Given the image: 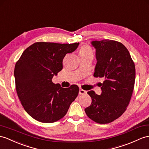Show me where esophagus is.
<instances>
[{
  "label": "esophagus",
  "mask_w": 149,
  "mask_h": 149,
  "mask_svg": "<svg viewBox=\"0 0 149 149\" xmlns=\"http://www.w3.org/2000/svg\"><path fill=\"white\" fill-rule=\"evenodd\" d=\"M86 93V91L83 89H79V95H84V94Z\"/></svg>",
  "instance_id": "1"
}]
</instances>
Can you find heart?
Returning <instances> with one entry per match:
<instances>
[{"label": "heart", "mask_w": 149, "mask_h": 149, "mask_svg": "<svg viewBox=\"0 0 149 149\" xmlns=\"http://www.w3.org/2000/svg\"><path fill=\"white\" fill-rule=\"evenodd\" d=\"M86 54H93V52L89 46L84 45L79 50V55H86Z\"/></svg>", "instance_id": "heart-1"}]
</instances>
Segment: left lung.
Listing matches in <instances>:
<instances>
[{
  "label": "left lung",
  "mask_w": 149,
  "mask_h": 149,
  "mask_svg": "<svg viewBox=\"0 0 149 149\" xmlns=\"http://www.w3.org/2000/svg\"><path fill=\"white\" fill-rule=\"evenodd\" d=\"M95 49V77L103 78L102 93L88 92L92 104L85 109L88 118L106 124L123 114L128 106L135 81V67L130 52L121 43L109 40L91 42Z\"/></svg>",
  "instance_id": "1"
}]
</instances>
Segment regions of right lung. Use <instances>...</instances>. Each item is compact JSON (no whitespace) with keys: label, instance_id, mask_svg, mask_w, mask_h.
Listing matches in <instances>:
<instances>
[{"label":"right lung","instance_id":"add662e5","mask_svg":"<svg viewBox=\"0 0 149 149\" xmlns=\"http://www.w3.org/2000/svg\"><path fill=\"white\" fill-rule=\"evenodd\" d=\"M79 43L37 42L23 52L14 68L18 97L27 113L42 123H54L66 114L78 95L79 87L54 84V75L63 70V60Z\"/></svg>","mask_w":149,"mask_h":149}]
</instances>
